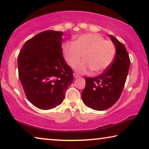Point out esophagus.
Segmentation results:
<instances>
[{
  "label": "esophagus",
  "instance_id": "esophagus-1",
  "mask_svg": "<svg viewBox=\"0 0 149 149\" xmlns=\"http://www.w3.org/2000/svg\"><path fill=\"white\" fill-rule=\"evenodd\" d=\"M74 78H78V77H79V75L78 74H77V73H74Z\"/></svg>",
  "mask_w": 149,
  "mask_h": 149
}]
</instances>
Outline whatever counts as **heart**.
I'll return each instance as SVG.
<instances>
[{"instance_id": "heart-1", "label": "heart", "mask_w": 149, "mask_h": 149, "mask_svg": "<svg viewBox=\"0 0 149 149\" xmlns=\"http://www.w3.org/2000/svg\"><path fill=\"white\" fill-rule=\"evenodd\" d=\"M66 61L70 67H74L82 58L84 59L76 67L81 73L92 70L94 73H100L110 66L115 57V45L110 40H104L97 33H84L75 39L74 42H66L63 47Z\"/></svg>"}]
</instances>
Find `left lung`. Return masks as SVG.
Wrapping results in <instances>:
<instances>
[{"instance_id": "1", "label": "left lung", "mask_w": 149, "mask_h": 149, "mask_svg": "<svg viewBox=\"0 0 149 149\" xmlns=\"http://www.w3.org/2000/svg\"><path fill=\"white\" fill-rule=\"evenodd\" d=\"M116 48L110 66L99 76L86 77V87L82 92V101L95 110H105L116 103L126 82L131 61L126 48L113 36H109Z\"/></svg>"}]
</instances>
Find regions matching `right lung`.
Returning a JSON list of instances; mask_svg holds the SVG:
<instances>
[{
    "label": "right lung",
    "instance_id": "obj_1",
    "mask_svg": "<svg viewBox=\"0 0 149 149\" xmlns=\"http://www.w3.org/2000/svg\"><path fill=\"white\" fill-rule=\"evenodd\" d=\"M62 32L47 30L26 41L18 56V77L33 106L49 109L61 104L72 70L62 53Z\"/></svg>",
    "mask_w": 149,
    "mask_h": 149
}]
</instances>
